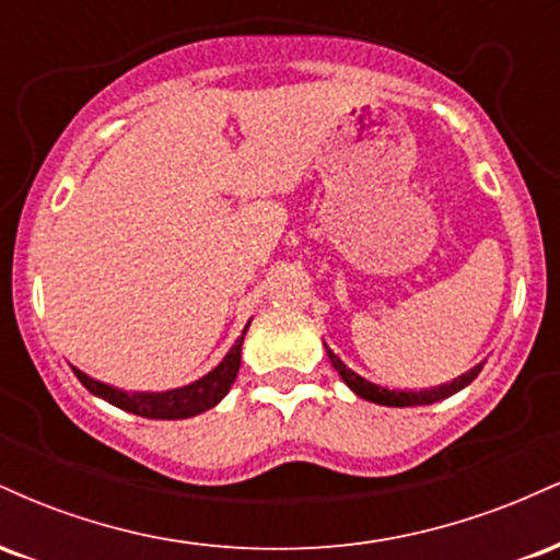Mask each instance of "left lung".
<instances>
[{"mask_svg": "<svg viewBox=\"0 0 560 560\" xmlns=\"http://www.w3.org/2000/svg\"><path fill=\"white\" fill-rule=\"evenodd\" d=\"M326 355H329V361L334 369H337V374L342 376V382L350 387L355 395H361L363 400H371V402H378V405H389V408H410V405H432L436 400H445V397L455 395L458 389L468 387V384L474 382V378L479 376L481 365L477 369H471L468 374H464L460 378H455L453 384H445V387L440 389H427V392H395V389H384V387H376V384L365 382L363 376H358L355 371H350L347 365L339 361L337 355L326 347Z\"/></svg>", "mask_w": 560, "mask_h": 560, "instance_id": "8db88e82", "label": "left lung"}]
</instances>
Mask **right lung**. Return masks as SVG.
<instances>
[{"label":"right lung","instance_id":"obj_1","mask_svg":"<svg viewBox=\"0 0 560 560\" xmlns=\"http://www.w3.org/2000/svg\"><path fill=\"white\" fill-rule=\"evenodd\" d=\"M244 331H247V326H244ZM242 339L244 334L236 339V345L231 347L229 355L223 358L221 365H218L215 371H210L208 376H202L199 382L189 384V387L160 392V395H128V392L113 389L107 387V384L94 382V378H89L79 369H73V374L79 376V382L92 392V395L113 402L115 408L128 410V413L133 416H141V419H165V421L189 419V416L205 413L208 408H213V405L221 402V397L231 389L236 374H240Z\"/></svg>","mask_w":560,"mask_h":560}]
</instances>
